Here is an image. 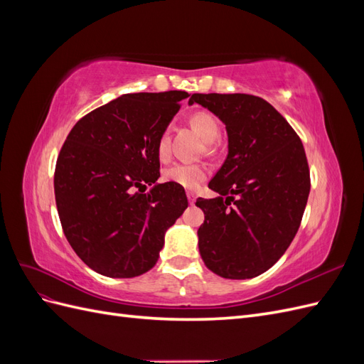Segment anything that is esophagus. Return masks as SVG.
<instances>
[{"label": "esophagus", "mask_w": 364, "mask_h": 364, "mask_svg": "<svg viewBox=\"0 0 364 364\" xmlns=\"http://www.w3.org/2000/svg\"><path fill=\"white\" fill-rule=\"evenodd\" d=\"M186 196H188V202H190V205H193V203L196 202V194H194V193H191V191H188V193H186Z\"/></svg>", "instance_id": "obj_1"}]
</instances>
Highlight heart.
<instances>
[{"instance_id":"1","label":"heart","mask_w":364,"mask_h":364,"mask_svg":"<svg viewBox=\"0 0 364 364\" xmlns=\"http://www.w3.org/2000/svg\"><path fill=\"white\" fill-rule=\"evenodd\" d=\"M190 123L193 129L199 134L205 142H213L218 138L220 126L214 115L205 111H197L191 115ZM158 156L165 161L170 156V132L164 130L158 138ZM208 176V170L199 164H173L168 168H165L162 178L165 182H173L186 190H194L203 182Z\"/></svg>"}]
</instances>
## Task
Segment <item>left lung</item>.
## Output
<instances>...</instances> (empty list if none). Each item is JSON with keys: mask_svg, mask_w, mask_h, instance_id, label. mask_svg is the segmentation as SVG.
<instances>
[{"mask_svg": "<svg viewBox=\"0 0 364 364\" xmlns=\"http://www.w3.org/2000/svg\"><path fill=\"white\" fill-rule=\"evenodd\" d=\"M223 121L228 158L209 182L215 199H197L205 266L228 279L269 270L293 241L310 194L301 138L277 109L249 94H193Z\"/></svg>", "mask_w": 364, "mask_h": 364, "instance_id": "left-lung-1", "label": "left lung"}]
</instances>
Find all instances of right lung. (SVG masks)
I'll list each match as a JSON object with an SVG mask.
<instances>
[{
	"mask_svg": "<svg viewBox=\"0 0 364 364\" xmlns=\"http://www.w3.org/2000/svg\"><path fill=\"white\" fill-rule=\"evenodd\" d=\"M185 91L124 94L77 121L54 171L63 234L87 267L134 278L155 266L165 230L188 206L185 190L159 178L158 138ZM147 184L154 188L146 193Z\"/></svg>",
	"mask_w": 364,
	"mask_h": 364,
	"instance_id": "1",
	"label": "right lung"
}]
</instances>
